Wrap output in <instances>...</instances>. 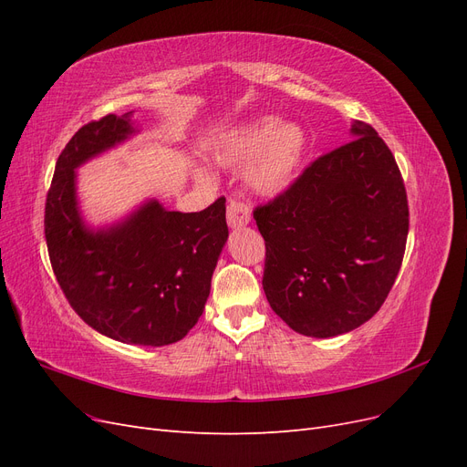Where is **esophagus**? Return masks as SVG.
Masks as SVG:
<instances>
[{"instance_id": "1", "label": "esophagus", "mask_w": 467, "mask_h": 467, "mask_svg": "<svg viewBox=\"0 0 467 467\" xmlns=\"http://www.w3.org/2000/svg\"><path fill=\"white\" fill-rule=\"evenodd\" d=\"M225 218H228L230 228H242V225H247L251 220V206L239 199H230Z\"/></svg>"}]
</instances>
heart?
<instances>
[{
	"label": "heart",
	"mask_w": 467,
	"mask_h": 467,
	"mask_svg": "<svg viewBox=\"0 0 467 467\" xmlns=\"http://www.w3.org/2000/svg\"><path fill=\"white\" fill-rule=\"evenodd\" d=\"M306 138L300 126L261 119L235 130L216 151V161L228 169H245L247 185L261 194L288 187L302 160Z\"/></svg>",
	"instance_id": "1"
}]
</instances>
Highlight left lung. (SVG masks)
I'll return each mask as SVG.
<instances>
[{
	"instance_id": "8db88e82",
	"label": "left lung",
	"mask_w": 467,
	"mask_h": 467,
	"mask_svg": "<svg viewBox=\"0 0 467 467\" xmlns=\"http://www.w3.org/2000/svg\"><path fill=\"white\" fill-rule=\"evenodd\" d=\"M319 155L273 201L253 210L265 239L263 290L296 333L335 337L386 302L409 234L403 177L370 124Z\"/></svg>"
}]
</instances>
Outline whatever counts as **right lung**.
<instances>
[{
	"label": "right lung",
	"mask_w": 467,
	"mask_h": 467,
	"mask_svg": "<svg viewBox=\"0 0 467 467\" xmlns=\"http://www.w3.org/2000/svg\"><path fill=\"white\" fill-rule=\"evenodd\" d=\"M129 134V119L107 115L72 136L47 194L45 237L56 280L89 327L120 343L163 347L181 341L204 312L228 239L225 199L187 214L150 202L117 228L88 232L74 169Z\"/></svg>",
	"instance_id": "obj_1"
}]
</instances>
